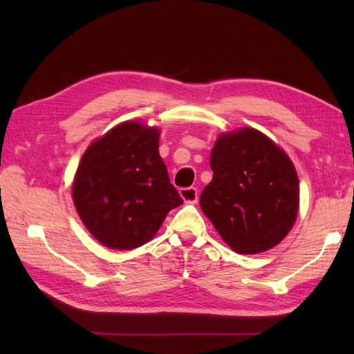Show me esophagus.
I'll use <instances>...</instances> for the list:
<instances>
[{
    "label": "esophagus",
    "instance_id": "obj_1",
    "mask_svg": "<svg viewBox=\"0 0 354 354\" xmlns=\"http://www.w3.org/2000/svg\"><path fill=\"white\" fill-rule=\"evenodd\" d=\"M179 194H181V198L185 202H192V204H194V202L198 201V189H196V187H184V189L179 190Z\"/></svg>",
    "mask_w": 354,
    "mask_h": 354
}]
</instances>
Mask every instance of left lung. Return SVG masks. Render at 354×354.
Here are the masks:
<instances>
[{
  "label": "left lung",
  "mask_w": 354,
  "mask_h": 354,
  "mask_svg": "<svg viewBox=\"0 0 354 354\" xmlns=\"http://www.w3.org/2000/svg\"><path fill=\"white\" fill-rule=\"evenodd\" d=\"M212 183L201 208L231 250L259 254L288 236L298 214L299 184L289 156L261 132L223 133L209 158Z\"/></svg>",
  "instance_id": "left-lung-1"
}]
</instances>
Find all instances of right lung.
Wrapping results in <instances>:
<instances>
[{
    "label": "right lung",
    "mask_w": 354,
    "mask_h": 354,
    "mask_svg": "<svg viewBox=\"0 0 354 354\" xmlns=\"http://www.w3.org/2000/svg\"><path fill=\"white\" fill-rule=\"evenodd\" d=\"M158 132L137 122L115 126L82 156L73 199L100 243L133 250L147 243L183 198L158 152Z\"/></svg>",
    "instance_id": "1"
}]
</instances>
